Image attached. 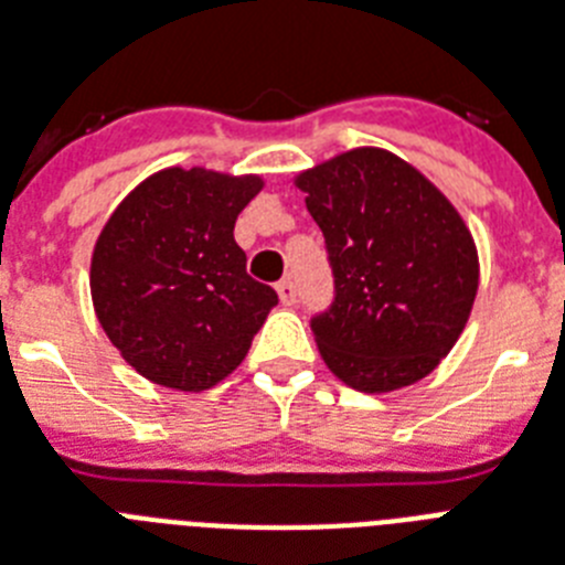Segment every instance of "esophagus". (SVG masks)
Segmentation results:
<instances>
[{"instance_id": "34e87169", "label": "esophagus", "mask_w": 565, "mask_h": 565, "mask_svg": "<svg viewBox=\"0 0 565 565\" xmlns=\"http://www.w3.org/2000/svg\"><path fill=\"white\" fill-rule=\"evenodd\" d=\"M277 294H279V302H282V306H294V302H297V288H294L291 279H279Z\"/></svg>"}]
</instances>
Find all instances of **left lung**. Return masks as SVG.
Segmentation results:
<instances>
[{
	"mask_svg": "<svg viewBox=\"0 0 565 565\" xmlns=\"http://www.w3.org/2000/svg\"><path fill=\"white\" fill-rule=\"evenodd\" d=\"M294 184L323 231L334 300L311 317L317 349L361 393L430 375L468 323L479 256L459 210L404 158L358 147Z\"/></svg>",
	"mask_w": 565,
	"mask_h": 565,
	"instance_id": "obj_1",
	"label": "left lung"
}]
</instances>
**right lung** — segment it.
<instances>
[{"mask_svg":"<svg viewBox=\"0 0 565 565\" xmlns=\"http://www.w3.org/2000/svg\"><path fill=\"white\" fill-rule=\"evenodd\" d=\"M259 175L167 167L115 207L92 254V302L106 338L152 384L202 393L225 381L277 306L245 271L233 225Z\"/></svg>","mask_w":565,"mask_h":565,"instance_id":"right-lung-1","label":"right lung"}]
</instances>
